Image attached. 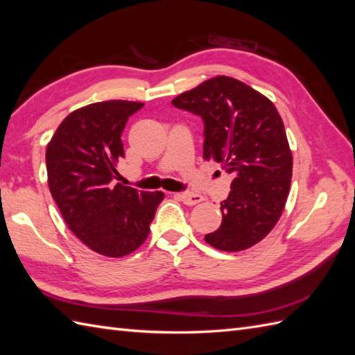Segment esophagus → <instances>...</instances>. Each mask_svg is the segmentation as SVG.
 <instances>
[{
    "instance_id": "esophagus-1",
    "label": "esophagus",
    "mask_w": 355,
    "mask_h": 355,
    "mask_svg": "<svg viewBox=\"0 0 355 355\" xmlns=\"http://www.w3.org/2000/svg\"><path fill=\"white\" fill-rule=\"evenodd\" d=\"M176 197L179 198V200H182L185 205L188 206H193V205H197L205 200V197L200 196V194H193V193H178Z\"/></svg>"
}]
</instances>
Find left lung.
<instances>
[{
    "mask_svg": "<svg viewBox=\"0 0 355 355\" xmlns=\"http://www.w3.org/2000/svg\"><path fill=\"white\" fill-rule=\"evenodd\" d=\"M171 103L202 117L203 158L233 175L221 226L205 241L221 252L253 247L277 224L291 187L292 153L277 108L230 76L211 78Z\"/></svg>",
    "mask_w": 355,
    "mask_h": 355,
    "instance_id": "1",
    "label": "left lung"
}]
</instances>
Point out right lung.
<instances>
[{
  "mask_svg": "<svg viewBox=\"0 0 355 355\" xmlns=\"http://www.w3.org/2000/svg\"><path fill=\"white\" fill-rule=\"evenodd\" d=\"M141 102L105 101L71 112L46 148L48 185L83 243L103 256L132 253L149 236L164 193L114 184L125 157L122 132Z\"/></svg>",
  "mask_w": 355,
  "mask_h": 355,
  "instance_id": "add662e5",
  "label": "right lung"
}]
</instances>
